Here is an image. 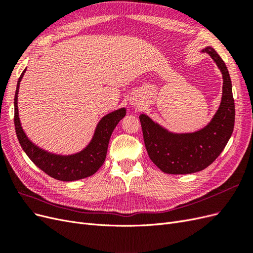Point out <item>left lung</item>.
Segmentation results:
<instances>
[{"label": "left lung", "mask_w": 253, "mask_h": 253, "mask_svg": "<svg viewBox=\"0 0 253 253\" xmlns=\"http://www.w3.org/2000/svg\"><path fill=\"white\" fill-rule=\"evenodd\" d=\"M209 53L223 74V97L210 124L200 131L173 134L140 115L143 140L149 157L168 174H191L202 171L215 160L230 139L234 127L235 108L232 84L227 66L218 53L208 46Z\"/></svg>", "instance_id": "1"}]
</instances>
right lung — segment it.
Segmentation results:
<instances>
[{"instance_id":"add662e5","label":"right lung","mask_w":253,"mask_h":253,"mask_svg":"<svg viewBox=\"0 0 253 253\" xmlns=\"http://www.w3.org/2000/svg\"><path fill=\"white\" fill-rule=\"evenodd\" d=\"M25 71H23L20 76L14 95V126L22 149L38 168L55 179L73 181L95 174L104 163L111 135L118 122L126 116V109L112 112L99 121L93 139L83 151L70 156L51 154L38 148L30 141L21 126L18 111V94L20 82Z\"/></svg>"}]
</instances>
